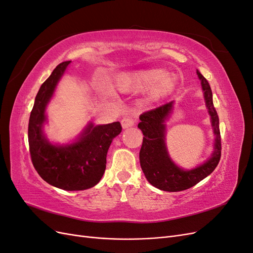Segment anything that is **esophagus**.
Returning a JSON list of instances; mask_svg holds the SVG:
<instances>
[{"mask_svg":"<svg viewBox=\"0 0 253 253\" xmlns=\"http://www.w3.org/2000/svg\"><path fill=\"white\" fill-rule=\"evenodd\" d=\"M135 124H136V119L133 116L125 117L121 121V125H122V127H124V128H127L129 126H133Z\"/></svg>","mask_w":253,"mask_h":253,"instance_id":"esophagus-1","label":"esophagus"}]
</instances>
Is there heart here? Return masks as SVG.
<instances>
[{
    "instance_id": "obj_1",
    "label": "heart",
    "mask_w": 253,
    "mask_h": 253,
    "mask_svg": "<svg viewBox=\"0 0 253 253\" xmlns=\"http://www.w3.org/2000/svg\"><path fill=\"white\" fill-rule=\"evenodd\" d=\"M158 68L136 72L122 78L118 87L124 91H144L151 87L155 97L160 98L170 94L176 85V79Z\"/></svg>"
}]
</instances>
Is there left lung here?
I'll list each match as a JSON object with an SVG mask.
<instances>
[{"instance_id": "obj_1", "label": "left lung", "mask_w": 253, "mask_h": 253, "mask_svg": "<svg viewBox=\"0 0 253 253\" xmlns=\"http://www.w3.org/2000/svg\"><path fill=\"white\" fill-rule=\"evenodd\" d=\"M196 74L202 83L206 106L211 116V126L215 135L214 151L206 163L196 167L195 169L183 170L176 166L168 154L165 121L172 112L174 101L144 112L139 117L138 127L143 134L142 145L139 152L141 169L145 178L152 186L168 192H178L195 186L214 171L220 159L219 119L213 105L212 90L208 81L200 71L197 70Z\"/></svg>"}]
</instances>
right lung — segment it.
Segmentation results:
<instances>
[{
    "mask_svg": "<svg viewBox=\"0 0 253 253\" xmlns=\"http://www.w3.org/2000/svg\"><path fill=\"white\" fill-rule=\"evenodd\" d=\"M71 62L60 63L38 91L29 117L28 143L33 165L42 179L62 190L80 191L100 181L112 140L122 127L118 121L102 126L88 124L78 140L71 144L57 145L46 139L43 134L45 110Z\"/></svg>",
    "mask_w": 253,
    "mask_h": 253,
    "instance_id": "obj_1",
    "label": "right lung"
}]
</instances>
